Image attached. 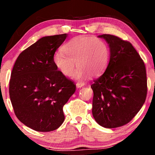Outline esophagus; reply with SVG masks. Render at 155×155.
I'll return each mask as SVG.
<instances>
[{"label":"esophagus","instance_id":"34e87169","mask_svg":"<svg viewBox=\"0 0 155 155\" xmlns=\"http://www.w3.org/2000/svg\"><path fill=\"white\" fill-rule=\"evenodd\" d=\"M76 85H77V88H80V87H83V86L85 85V83H83V82H77V84H76Z\"/></svg>","mask_w":155,"mask_h":155}]
</instances>
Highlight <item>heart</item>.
I'll list each match as a JSON object with an SVG mask.
<instances>
[{
  "label": "heart",
  "mask_w": 155,
  "mask_h": 155,
  "mask_svg": "<svg viewBox=\"0 0 155 155\" xmlns=\"http://www.w3.org/2000/svg\"><path fill=\"white\" fill-rule=\"evenodd\" d=\"M110 52L105 41L87 36L72 38L53 57L54 65L65 77H70L74 72L75 62L78 66L73 78L82 80L88 74L97 77L104 72L108 65Z\"/></svg>",
  "instance_id": "heart-1"
}]
</instances>
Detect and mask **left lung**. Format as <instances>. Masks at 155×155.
<instances>
[{
  "label": "left lung",
  "instance_id": "1",
  "mask_svg": "<svg viewBox=\"0 0 155 155\" xmlns=\"http://www.w3.org/2000/svg\"><path fill=\"white\" fill-rule=\"evenodd\" d=\"M110 59L105 71L94 81L92 115L104 128L122 127L140 111L147 95L145 64L129 41L103 34Z\"/></svg>",
  "mask_w": 155,
  "mask_h": 155
}]
</instances>
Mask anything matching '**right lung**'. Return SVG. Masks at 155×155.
Here are the masks:
<instances>
[{
    "instance_id": "right-lung-1",
    "label": "right lung",
    "mask_w": 155,
    "mask_h": 155,
    "mask_svg": "<svg viewBox=\"0 0 155 155\" xmlns=\"http://www.w3.org/2000/svg\"><path fill=\"white\" fill-rule=\"evenodd\" d=\"M66 33L40 38L19 54L9 81L15 115L27 127L49 132L64 122L63 107L76 91L73 81L57 69L53 57Z\"/></svg>"
}]
</instances>
